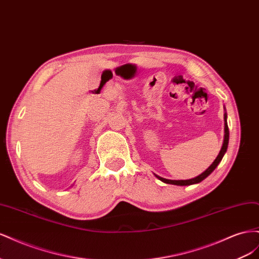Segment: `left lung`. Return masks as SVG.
Instances as JSON below:
<instances>
[{"mask_svg": "<svg viewBox=\"0 0 259 259\" xmlns=\"http://www.w3.org/2000/svg\"><path fill=\"white\" fill-rule=\"evenodd\" d=\"M226 110V108H225ZM224 120H225V135H224V143H223V146H222V149L221 151H219L217 158L214 160V162L210 164V165L203 171L202 174H200L199 176L194 177V178H191V179H185V180H173V179H166V178H163L161 176H158L155 175L154 176L160 179L161 182L165 183V184H169V185H176V186H190V185H195V184H199L201 183L202 180H204L208 175H210L211 173H213L214 169L217 167V165L219 163H221V161L223 160L224 155L227 151V148H228V143H229V128H228V124H227V112H225L224 114Z\"/></svg>", "mask_w": 259, "mask_h": 259, "instance_id": "1", "label": "left lung"}]
</instances>
